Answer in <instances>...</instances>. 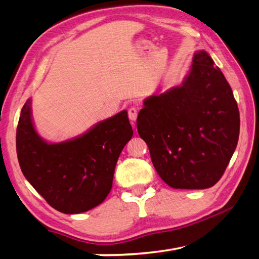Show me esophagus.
<instances>
[{"label":"esophagus","instance_id":"obj_1","mask_svg":"<svg viewBox=\"0 0 259 259\" xmlns=\"http://www.w3.org/2000/svg\"><path fill=\"white\" fill-rule=\"evenodd\" d=\"M137 115H138V112H137V107L135 106H131L128 109V116L131 121H136L137 119Z\"/></svg>","mask_w":259,"mask_h":259}]
</instances>
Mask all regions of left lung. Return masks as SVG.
Listing matches in <instances>:
<instances>
[{"mask_svg": "<svg viewBox=\"0 0 259 259\" xmlns=\"http://www.w3.org/2000/svg\"><path fill=\"white\" fill-rule=\"evenodd\" d=\"M137 129L169 186L203 190L222 178L238 144L240 114L229 82L207 52L195 54L181 87L144 102Z\"/></svg>", "mask_w": 259, "mask_h": 259, "instance_id": "obj_1", "label": "left lung"}]
</instances>
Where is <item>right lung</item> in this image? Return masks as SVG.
Listing matches in <instances>:
<instances>
[{
    "label": "right lung",
    "mask_w": 259,
    "mask_h": 259,
    "mask_svg": "<svg viewBox=\"0 0 259 259\" xmlns=\"http://www.w3.org/2000/svg\"><path fill=\"white\" fill-rule=\"evenodd\" d=\"M29 104L21 109L16 135L24 176L60 212L97 207L111 191L117 159L134 135L128 113L120 112L76 139L47 144L35 133Z\"/></svg>",
    "instance_id": "obj_1"
}]
</instances>
